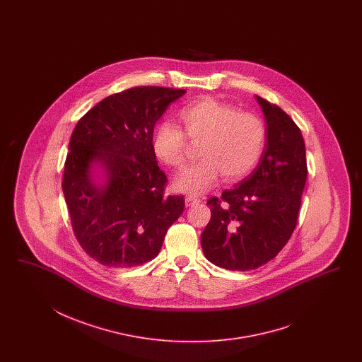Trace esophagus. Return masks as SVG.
I'll return each instance as SVG.
<instances>
[{"label": "esophagus", "instance_id": "esophagus-1", "mask_svg": "<svg viewBox=\"0 0 362 362\" xmlns=\"http://www.w3.org/2000/svg\"><path fill=\"white\" fill-rule=\"evenodd\" d=\"M200 200L197 199V197H186V207H191V206H194V204H197Z\"/></svg>", "mask_w": 362, "mask_h": 362}]
</instances>
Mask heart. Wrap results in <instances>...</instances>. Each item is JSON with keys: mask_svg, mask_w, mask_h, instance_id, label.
<instances>
[{"mask_svg": "<svg viewBox=\"0 0 362 362\" xmlns=\"http://www.w3.org/2000/svg\"><path fill=\"white\" fill-rule=\"evenodd\" d=\"M183 132L163 122L155 130L153 153L168 167L179 168L186 160L187 141L197 144L200 159L174 180L179 192L199 195L215 186L219 176L227 183L248 175L257 165L267 132L263 121L251 112L214 98H204L182 110Z\"/></svg>", "mask_w": 362, "mask_h": 362, "instance_id": "heart-1", "label": "heart"}]
</instances>
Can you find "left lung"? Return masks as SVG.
Segmentation results:
<instances>
[{
  "label": "left lung",
  "mask_w": 362,
  "mask_h": 362,
  "mask_svg": "<svg viewBox=\"0 0 362 362\" xmlns=\"http://www.w3.org/2000/svg\"><path fill=\"white\" fill-rule=\"evenodd\" d=\"M256 99L267 123L259 165L221 197L209 199L211 220L200 238L207 260L230 271L256 269L284 248L307 182L300 129L279 106Z\"/></svg>",
  "instance_id": "8db88e82"
}]
</instances>
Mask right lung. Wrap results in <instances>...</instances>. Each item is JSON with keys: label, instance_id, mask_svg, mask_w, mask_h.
<instances>
[{"label": "right lung", "instance_id": "add662e5", "mask_svg": "<svg viewBox=\"0 0 362 362\" xmlns=\"http://www.w3.org/2000/svg\"><path fill=\"white\" fill-rule=\"evenodd\" d=\"M182 88L139 86L102 99L71 134L62 189L78 243L95 262L132 268L158 256L185 209L165 197V174L153 148L155 123ZM103 170L98 182L93 168Z\"/></svg>", "mask_w": 362, "mask_h": 362}]
</instances>
